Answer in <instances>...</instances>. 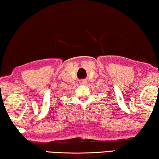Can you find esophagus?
<instances>
[{
    "instance_id": "1",
    "label": "esophagus",
    "mask_w": 159,
    "mask_h": 159,
    "mask_svg": "<svg viewBox=\"0 0 159 159\" xmlns=\"http://www.w3.org/2000/svg\"><path fill=\"white\" fill-rule=\"evenodd\" d=\"M85 83H86V81H85L84 80H81V81H80V84H84Z\"/></svg>"
}]
</instances>
